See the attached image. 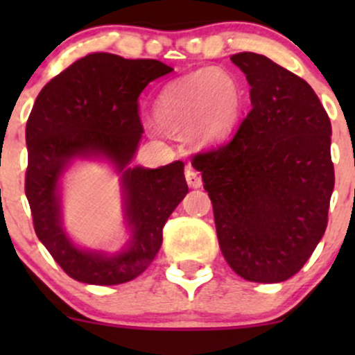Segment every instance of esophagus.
<instances>
[{"label":"esophagus","mask_w":355,"mask_h":355,"mask_svg":"<svg viewBox=\"0 0 355 355\" xmlns=\"http://www.w3.org/2000/svg\"><path fill=\"white\" fill-rule=\"evenodd\" d=\"M185 180H187V183H189V187H191V189H200L202 187V177L195 172L193 168L185 170Z\"/></svg>","instance_id":"obj_1"}]
</instances>
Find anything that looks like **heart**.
I'll return each mask as SVG.
<instances>
[{
    "label": "heart",
    "instance_id": "b5f03b06",
    "mask_svg": "<svg viewBox=\"0 0 355 355\" xmlns=\"http://www.w3.org/2000/svg\"><path fill=\"white\" fill-rule=\"evenodd\" d=\"M243 110L239 81L225 71L202 68L168 83L155 101V120L164 130H185L195 144L229 137Z\"/></svg>",
    "mask_w": 355,
    "mask_h": 355
}]
</instances>
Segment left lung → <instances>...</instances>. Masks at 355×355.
Returning a JSON list of instances; mask_svg holds the SVG:
<instances>
[{
	"instance_id": "1",
	"label": "left lung",
	"mask_w": 355,
	"mask_h": 355,
	"mask_svg": "<svg viewBox=\"0 0 355 355\" xmlns=\"http://www.w3.org/2000/svg\"><path fill=\"white\" fill-rule=\"evenodd\" d=\"M252 110L225 144L193 155L214 205L222 254L240 277L295 275L327 229L334 190L332 126L307 81L267 56L232 55Z\"/></svg>"
}]
</instances>
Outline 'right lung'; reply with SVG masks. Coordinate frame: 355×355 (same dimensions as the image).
<instances>
[{
  "instance_id": "right-lung-1",
  "label": "right lung",
  "mask_w": 355,
  "mask_h": 355,
  "mask_svg": "<svg viewBox=\"0 0 355 355\" xmlns=\"http://www.w3.org/2000/svg\"><path fill=\"white\" fill-rule=\"evenodd\" d=\"M172 71L158 60H125L89 53L48 81L26 121L24 191L38 239L71 279L92 285L133 280L153 262L170 214L189 191L183 162L155 170L128 168L144 125L138 96L150 81ZM101 153L125 168L127 214L132 245L115 257L76 249L59 225V175L76 154Z\"/></svg>"
}]
</instances>
